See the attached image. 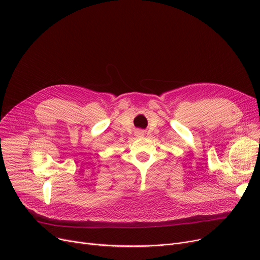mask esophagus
Returning a JSON list of instances; mask_svg holds the SVG:
<instances>
[{"label":"esophagus","mask_w":260,"mask_h":260,"mask_svg":"<svg viewBox=\"0 0 260 260\" xmlns=\"http://www.w3.org/2000/svg\"><path fill=\"white\" fill-rule=\"evenodd\" d=\"M136 135H137L138 136V137H141V136H143V132H137V133H136Z\"/></svg>","instance_id":"1"}]
</instances>
